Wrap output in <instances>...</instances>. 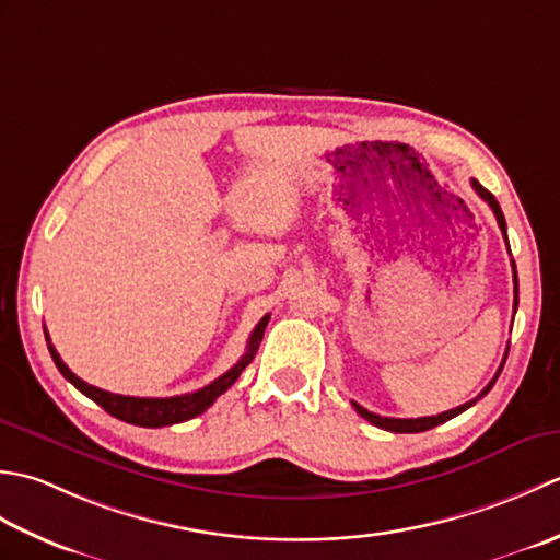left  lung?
Returning <instances> with one entry per match:
<instances>
[{
  "label": "left lung",
  "mask_w": 560,
  "mask_h": 560,
  "mask_svg": "<svg viewBox=\"0 0 560 560\" xmlns=\"http://www.w3.org/2000/svg\"><path fill=\"white\" fill-rule=\"evenodd\" d=\"M471 186H474V190L478 192V196H481L488 205H490V210H493V214H495V220H498V226H500V232H503V236H505V242H508V224H505V217H503V210H500V205H498V200L493 198V192H488L481 184H478V180L474 178L471 180ZM508 248H510V244H508ZM512 280H515V304H512V310L517 312V304H520V284H517V268H515V260H512ZM515 318V316H512ZM510 350V348H508ZM505 360H508V355L503 358V362H500V370L495 372V376L493 380L488 382V386L486 389L478 394L476 398H471V401H466V404H462V406H456V408H452V410H444V413H440V416H428V418H382V416H376V413H372V410H368V408H362L360 404H355L352 401V406H355V410L358 413L364 418V420H370L372 425H376V428H382V430H389V432H425V430H430V428H435V425H442V423H447V420H452L454 416H459V413H464L466 408H471L478 398H483L490 389H493V384H495V380L500 376V372H503V364H505Z\"/></svg>",
  "instance_id": "1"
}]
</instances>
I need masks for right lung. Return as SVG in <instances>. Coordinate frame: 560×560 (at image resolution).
I'll use <instances>...</instances> for the list:
<instances>
[{"label":"right lung","instance_id":"1","mask_svg":"<svg viewBox=\"0 0 560 560\" xmlns=\"http://www.w3.org/2000/svg\"><path fill=\"white\" fill-rule=\"evenodd\" d=\"M270 322V314H266L260 318L258 326L254 328V334L248 338V346L246 352L242 355L234 368L230 372H224L222 376H217L214 382H210L208 386H202L198 392H190V394H180V396H168V398H140V396H120V394H110L98 389V386H91L84 380H79V376L67 368L62 362V358L57 355L55 346L50 343L48 338V330H45V340H48V350L52 355V362L57 364V370L62 372V376L67 382H72L79 392L84 396H89L91 401H96L101 408L110 413L113 418L125 420V423L130 425H140V428H164V425H174V423H184V420L196 418L200 413H205L214 401L217 396H222L230 386L238 380V374L246 370V364L254 360L256 350L260 346V340H264V330Z\"/></svg>","mask_w":560,"mask_h":560}]
</instances>
